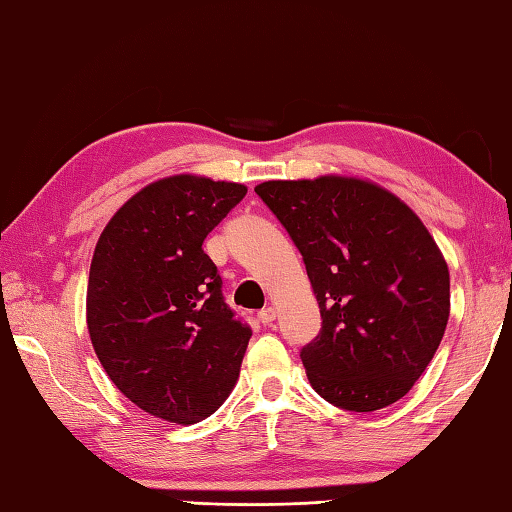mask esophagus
<instances>
[{"label":"esophagus","instance_id":"1","mask_svg":"<svg viewBox=\"0 0 512 512\" xmlns=\"http://www.w3.org/2000/svg\"><path fill=\"white\" fill-rule=\"evenodd\" d=\"M258 321L263 325H272L276 321V310L274 307H265V310L258 312Z\"/></svg>","mask_w":512,"mask_h":512}]
</instances>
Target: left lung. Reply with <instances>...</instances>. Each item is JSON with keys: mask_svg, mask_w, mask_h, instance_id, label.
Segmentation results:
<instances>
[{"mask_svg": "<svg viewBox=\"0 0 512 512\" xmlns=\"http://www.w3.org/2000/svg\"><path fill=\"white\" fill-rule=\"evenodd\" d=\"M256 194L301 252L321 310L301 350L312 388L350 412L406 397L450 314L448 265L417 214L356 178L269 180Z\"/></svg>", "mask_w": 512, "mask_h": 512, "instance_id": "obj_1", "label": "left lung"}]
</instances>
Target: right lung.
<instances>
[{"mask_svg": "<svg viewBox=\"0 0 512 512\" xmlns=\"http://www.w3.org/2000/svg\"><path fill=\"white\" fill-rule=\"evenodd\" d=\"M247 187L196 176L153 182L95 245L86 323L102 368L144 412L196 423L238 379L252 327L225 303L202 243Z\"/></svg>", "mask_w": 512, "mask_h": 512, "instance_id": "1", "label": "right lung"}]
</instances>
